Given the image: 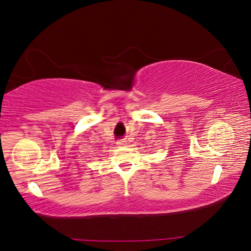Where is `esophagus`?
Wrapping results in <instances>:
<instances>
[{
    "mask_svg": "<svg viewBox=\"0 0 251 251\" xmlns=\"http://www.w3.org/2000/svg\"><path fill=\"white\" fill-rule=\"evenodd\" d=\"M116 145H117V146H119V147H123V146H126V145H127V141H126L125 139H123V140H121V141H119V142H117V143H116Z\"/></svg>",
    "mask_w": 251,
    "mask_h": 251,
    "instance_id": "esophagus-1",
    "label": "esophagus"
}]
</instances>
